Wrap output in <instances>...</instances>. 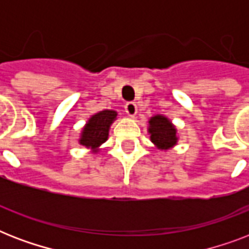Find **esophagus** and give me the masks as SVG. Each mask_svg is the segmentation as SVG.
<instances>
[{
	"label": "esophagus",
	"mask_w": 249,
	"mask_h": 249,
	"mask_svg": "<svg viewBox=\"0 0 249 249\" xmlns=\"http://www.w3.org/2000/svg\"><path fill=\"white\" fill-rule=\"evenodd\" d=\"M125 112L128 113V116L134 117L138 112V107L134 102H128L126 105H125Z\"/></svg>",
	"instance_id": "obj_1"
}]
</instances>
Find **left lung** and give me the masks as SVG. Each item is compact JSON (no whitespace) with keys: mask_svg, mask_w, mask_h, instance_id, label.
<instances>
[{"mask_svg":"<svg viewBox=\"0 0 249 249\" xmlns=\"http://www.w3.org/2000/svg\"><path fill=\"white\" fill-rule=\"evenodd\" d=\"M148 124H150L148 133L151 134L150 138L155 143L156 147L168 150L177 143V130L166 117L156 115L150 119Z\"/></svg>","mask_w":249,"mask_h":249,"instance_id":"obj_1","label":"left lung"}]
</instances>
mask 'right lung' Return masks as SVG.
Returning a JSON list of instances; mask_svg holds the SVG:
<instances>
[{
  "instance_id": "right-lung-1",
  "label": "right lung",
  "mask_w": 249,
  "mask_h": 249,
  "mask_svg": "<svg viewBox=\"0 0 249 249\" xmlns=\"http://www.w3.org/2000/svg\"><path fill=\"white\" fill-rule=\"evenodd\" d=\"M116 116V111H111V109H105L93 115L85 125V128L83 129L80 143L85 147L97 150L108 138L109 126Z\"/></svg>"
}]
</instances>
